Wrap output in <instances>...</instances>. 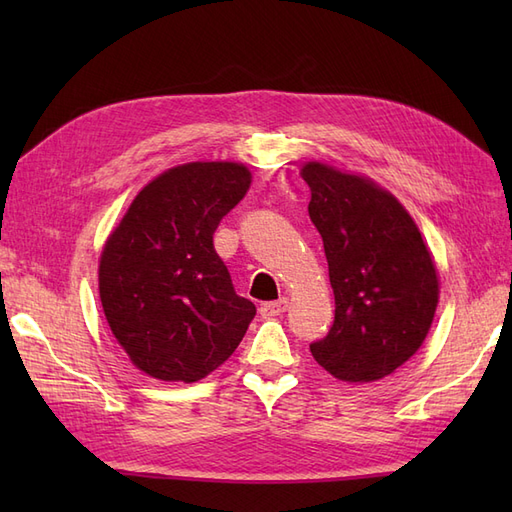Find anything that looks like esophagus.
Segmentation results:
<instances>
[{
	"mask_svg": "<svg viewBox=\"0 0 512 512\" xmlns=\"http://www.w3.org/2000/svg\"><path fill=\"white\" fill-rule=\"evenodd\" d=\"M288 309V299H280V301H269V303H262L260 305V314L265 318H275V316H282Z\"/></svg>",
	"mask_w": 512,
	"mask_h": 512,
	"instance_id": "34e87169",
	"label": "esophagus"
}]
</instances>
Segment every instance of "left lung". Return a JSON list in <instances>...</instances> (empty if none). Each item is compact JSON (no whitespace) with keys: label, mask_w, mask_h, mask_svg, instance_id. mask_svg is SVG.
<instances>
[{"label":"left lung","mask_w":512,"mask_h":512,"mask_svg":"<svg viewBox=\"0 0 512 512\" xmlns=\"http://www.w3.org/2000/svg\"><path fill=\"white\" fill-rule=\"evenodd\" d=\"M301 177L335 294L333 327L309 350L337 380L391 376L431 329L440 299L436 260L408 209L374 179L314 160Z\"/></svg>","instance_id":"8db88e82"}]
</instances>
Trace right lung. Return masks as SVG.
Returning a JSON list of instances; mask_svg holds the SVG:
<instances>
[{
    "mask_svg": "<svg viewBox=\"0 0 512 512\" xmlns=\"http://www.w3.org/2000/svg\"><path fill=\"white\" fill-rule=\"evenodd\" d=\"M241 162H188L138 192L104 241L98 290L108 327L143 374L198 382L237 350L256 316L232 288L213 232L247 194Z\"/></svg>",
    "mask_w": 512,
    "mask_h": 512,
    "instance_id": "right-lung-1",
    "label": "right lung"
}]
</instances>
